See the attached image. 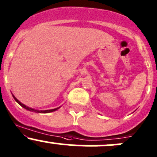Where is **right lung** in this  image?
I'll return each mask as SVG.
<instances>
[{
	"instance_id": "right-lung-1",
	"label": "right lung",
	"mask_w": 157,
	"mask_h": 157,
	"mask_svg": "<svg viewBox=\"0 0 157 157\" xmlns=\"http://www.w3.org/2000/svg\"><path fill=\"white\" fill-rule=\"evenodd\" d=\"M13 98H14V99H15V101H16L17 102V103L19 104V105H21V106H22V108H24L25 109H26V110H30V111H34V112H35V113H50V112L55 111V110H58V109L59 108H55V109H51V110H35V109L31 108H29V107H28V106H26V105H25L24 104L22 103V102L19 101L18 100L17 98H16V97H15L13 95Z\"/></svg>"
}]
</instances>
